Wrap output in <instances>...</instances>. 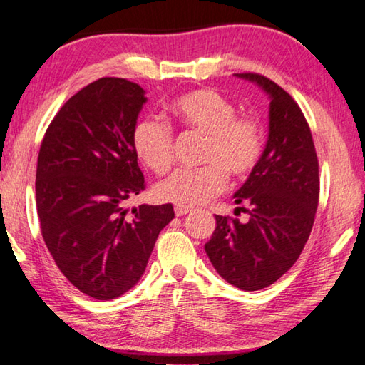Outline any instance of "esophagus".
<instances>
[{"label": "esophagus", "instance_id": "34e87169", "mask_svg": "<svg viewBox=\"0 0 365 365\" xmlns=\"http://www.w3.org/2000/svg\"><path fill=\"white\" fill-rule=\"evenodd\" d=\"M175 215L177 217H183V215H188V213L192 212L191 207H182V205H175Z\"/></svg>", "mask_w": 365, "mask_h": 365}]
</instances>
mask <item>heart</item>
I'll return each instance as SVG.
<instances>
[{
	"label": "heart",
	"mask_w": 365,
	"mask_h": 365,
	"mask_svg": "<svg viewBox=\"0 0 365 365\" xmlns=\"http://www.w3.org/2000/svg\"><path fill=\"white\" fill-rule=\"evenodd\" d=\"M170 112L190 130L207 135L201 169H177L155 187L160 201L182 207L209 202L227 187V173L245 178L262 158L264 133L256 118L237 115V107L221 93L201 88L185 93L170 104ZM133 148L156 174L174 161V135L156 118H142L133 130Z\"/></svg>",
	"instance_id": "1"
}]
</instances>
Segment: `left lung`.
Listing matches in <instances>:
<instances>
[{"label":"left lung","mask_w":365,"mask_h":365,"mask_svg":"<svg viewBox=\"0 0 365 365\" xmlns=\"http://www.w3.org/2000/svg\"><path fill=\"white\" fill-rule=\"evenodd\" d=\"M267 93L269 139L258 166L235 191L250 218L215 215L205 244L217 272L232 287L258 291L287 274L309 240L319 197L318 158L301 107L280 85L255 73L235 74Z\"/></svg>","instance_id":"left-lung-1"}]
</instances>
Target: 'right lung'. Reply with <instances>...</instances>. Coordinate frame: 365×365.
I'll return each mask as SVG.
<instances>
[{
  "label": "right lung",
  "instance_id": "right-lung-1",
  "mask_svg": "<svg viewBox=\"0 0 365 365\" xmlns=\"http://www.w3.org/2000/svg\"><path fill=\"white\" fill-rule=\"evenodd\" d=\"M145 91L118 77L71 96L48 125L36 169L41 232L61 274L98 301L130 291L145 272L173 204L133 209L145 190L133 148Z\"/></svg>",
  "mask_w": 365,
  "mask_h": 365
}]
</instances>
